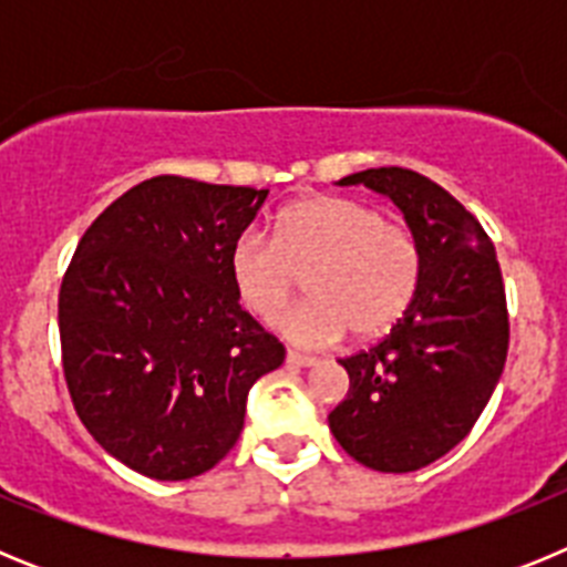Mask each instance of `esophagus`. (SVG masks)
Listing matches in <instances>:
<instances>
[{
	"label": "esophagus",
	"mask_w": 567,
	"mask_h": 567,
	"mask_svg": "<svg viewBox=\"0 0 567 567\" xmlns=\"http://www.w3.org/2000/svg\"><path fill=\"white\" fill-rule=\"evenodd\" d=\"M287 363L289 365H303V369H309V365H318L320 360L312 358V354H300V352H295V349H289Z\"/></svg>",
	"instance_id": "obj_1"
}]
</instances>
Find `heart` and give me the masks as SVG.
<instances>
[{"mask_svg":"<svg viewBox=\"0 0 567 567\" xmlns=\"http://www.w3.org/2000/svg\"><path fill=\"white\" fill-rule=\"evenodd\" d=\"M423 258L409 229L383 209L343 195H315L278 215L275 238L240 233L229 252L238 300L255 318L278 320L309 274V303L280 320L300 346L338 343L346 332L372 340L409 312Z\"/></svg>","mask_w":567,"mask_h":567,"instance_id":"1","label":"heart"}]
</instances>
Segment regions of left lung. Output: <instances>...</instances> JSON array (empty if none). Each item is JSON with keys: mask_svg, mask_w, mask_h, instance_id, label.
<instances>
[{"mask_svg": "<svg viewBox=\"0 0 567 567\" xmlns=\"http://www.w3.org/2000/svg\"><path fill=\"white\" fill-rule=\"evenodd\" d=\"M338 184L394 202L417 238L423 272L392 332L340 360L349 392L329 429L365 468L409 474L452 452L497 389L508 354L503 272L477 218L432 178L378 167Z\"/></svg>", "mask_w": 567, "mask_h": 567, "instance_id": "1", "label": "left lung"}]
</instances>
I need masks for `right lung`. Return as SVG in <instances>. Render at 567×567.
<instances>
[{
	"label": "right lung",
	"mask_w": 567,
	"mask_h": 567,
	"mask_svg": "<svg viewBox=\"0 0 567 567\" xmlns=\"http://www.w3.org/2000/svg\"><path fill=\"white\" fill-rule=\"evenodd\" d=\"M269 189L155 175L79 240L59 338L79 420L144 477H198L240 437L249 389L284 346L238 303L229 252Z\"/></svg>",
	"instance_id": "1"
}]
</instances>
